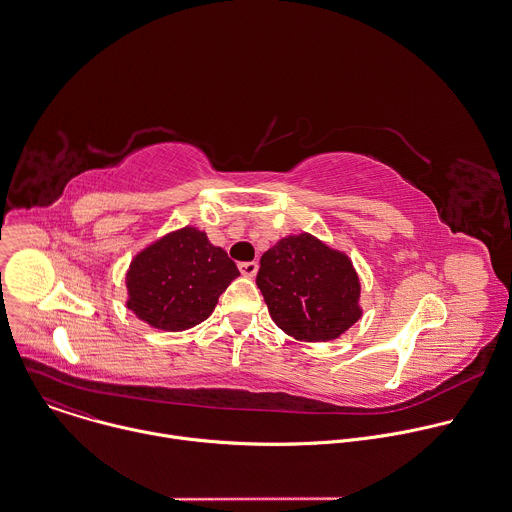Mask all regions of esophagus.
I'll return each mask as SVG.
<instances>
[{
    "instance_id": "1",
    "label": "esophagus",
    "mask_w": 512,
    "mask_h": 512,
    "mask_svg": "<svg viewBox=\"0 0 512 512\" xmlns=\"http://www.w3.org/2000/svg\"><path fill=\"white\" fill-rule=\"evenodd\" d=\"M257 269L259 265L255 261H245V263H239V271L243 277H255L257 275Z\"/></svg>"
}]
</instances>
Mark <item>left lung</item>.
Masks as SVG:
<instances>
[{"instance_id":"8db88e82","label":"left lung","mask_w":512,"mask_h":512,"mask_svg":"<svg viewBox=\"0 0 512 512\" xmlns=\"http://www.w3.org/2000/svg\"><path fill=\"white\" fill-rule=\"evenodd\" d=\"M257 287L271 319L299 341H331L359 321V277L347 255L301 233L261 257Z\"/></svg>"}]
</instances>
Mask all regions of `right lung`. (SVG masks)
<instances>
[{
	"label": "right lung",
	"instance_id": "obj_1",
	"mask_svg": "<svg viewBox=\"0 0 512 512\" xmlns=\"http://www.w3.org/2000/svg\"><path fill=\"white\" fill-rule=\"evenodd\" d=\"M239 277L237 265L207 235L185 227L141 251L127 271V307L163 331L205 321L219 295Z\"/></svg>",
	"mask_w": 512,
	"mask_h": 512
}]
</instances>
